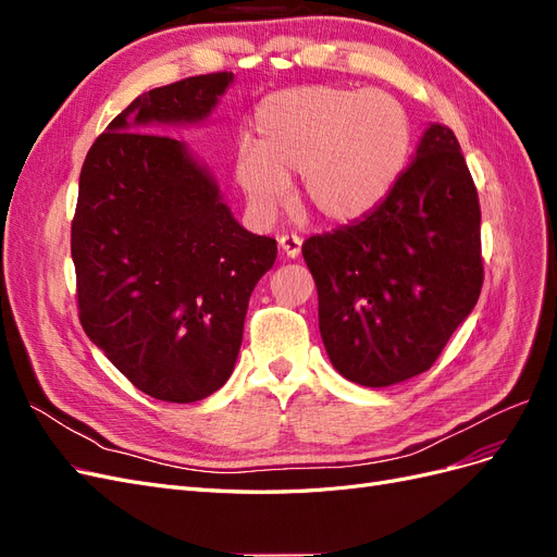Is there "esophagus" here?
Wrapping results in <instances>:
<instances>
[{
    "label": "esophagus",
    "instance_id": "obj_1",
    "mask_svg": "<svg viewBox=\"0 0 557 557\" xmlns=\"http://www.w3.org/2000/svg\"><path fill=\"white\" fill-rule=\"evenodd\" d=\"M278 248L283 252V258L295 260V258H299V252H301V239L295 237V234H283V237L278 239Z\"/></svg>",
    "mask_w": 557,
    "mask_h": 557
}]
</instances>
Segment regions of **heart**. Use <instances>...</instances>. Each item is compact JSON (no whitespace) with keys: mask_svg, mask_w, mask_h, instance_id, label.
<instances>
[{"mask_svg":"<svg viewBox=\"0 0 557 557\" xmlns=\"http://www.w3.org/2000/svg\"><path fill=\"white\" fill-rule=\"evenodd\" d=\"M256 144H242L234 181L258 221H274L299 174V205L327 225H352L391 195L411 150L404 107L383 90L330 86L269 97Z\"/></svg>","mask_w":557,"mask_h":557,"instance_id":"b5f03b06","label":"heart"}]
</instances>
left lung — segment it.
I'll return each mask as SVG.
<instances>
[{"mask_svg": "<svg viewBox=\"0 0 557 557\" xmlns=\"http://www.w3.org/2000/svg\"><path fill=\"white\" fill-rule=\"evenodd\" d=\"M301 252L336 372L367 387L428 372L483 285L479 195L453 129L432 123L374 213Z\"/></svg>", "mask_w": 557, "mask_h": 557, "instance_id": "obj_1", "label": "left lung"}]
</instances>
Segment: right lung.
Returning <instances> with one entry per match:
<instances>
[{"label":"right lung","mask_w":557,"mask_h":557,"mask_svg":"<svg viewBox=\"0 0 557 557\" xmlns=\"http://www.w3.org/2000/svg\"><path fill=\"white\" fill-rule=\"evenodd\" d=\"M232 72L139 95L88 150L72 260L81 325L141 393L213 395L237 362L248 299L276 242L239 225L211 170L170 127L201 125Z\"/></svg>","instance_id":"1"}]
</instances>
